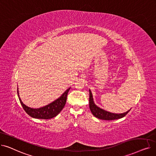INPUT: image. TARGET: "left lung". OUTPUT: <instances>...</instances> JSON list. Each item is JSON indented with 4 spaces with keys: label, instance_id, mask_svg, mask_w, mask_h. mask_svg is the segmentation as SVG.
Here are the masks:
<instances>
[{
    "label": "left lung",
    "instance_id": "left-lung-1",
    "mask_svg": "<svg viewBox=\"0 0 156 156\" xmlns=\"http://www.w3.org/2000/svg\"><path fill=\"white\" fill-rule=\"evenodd\" d=\"M89 94H90V97H89L90 109L93 115L99 119H103V120H114V119H120L125 116L131 109H130L128 111L124 113H121V114H116V113H112V112H108L107 111L100 108L99 107H98L97 105H95L94 101L92 94L90 91V90H89Z\"/></svg>",
    "mask_w": 156,
    "mask_h": 156
}]
</instances>
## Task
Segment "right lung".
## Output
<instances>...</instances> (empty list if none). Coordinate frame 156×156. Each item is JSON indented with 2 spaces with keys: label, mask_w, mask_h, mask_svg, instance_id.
Returning <instances> with one entry per match:
<instances>
[{
  "label": "right lung",
  "mask_w": 156,
  "mask_h": 156,
  "mask_svg": "<svg viewBox=\"0 0 156 156\" xmlns=\"http://www.w3.org/2000/svg\"><path fill=\"white\" fill-rule=\"evenodd\" d=\"M70 88L71 87L67 89L61 95L60 97H59L58 99H57L52 102L48 104L47 105L44 106V107L37 108V109L31 108L23 103L20 97L18 88V95L19 99L22 107L23 108L24 110L25 111V112L28 114L29 116L37 119H51L52 118L55 117L64 108L66 102L67 95Z\"/></svg>",
  "instance_id": "1"
}]
</instances>
